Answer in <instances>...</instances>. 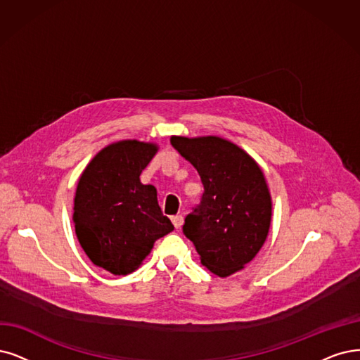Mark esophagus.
I'll list each match as a JSON object with an SVG mask.
<instances>
[{"label": "esophagus", "mask_w": 360, "mask_h": 360, "mask_svg": "<svg viewBox=\"0 0 360 360\" xmlns=\"http://www.w3.org/2000/svg\"><path fill=\"white\" fill-rule=\"evenodd\" d=\"M172 222L175 225V229H181L182 224H184V217L182 215H176V217H172Z\"/></svg>", "instance_id": "obj_1"}]
</instances>
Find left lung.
Masks as SVG:
<instances>
[{"instance_id": "8db88e82", "label": "left lung", "mask_w": 360, "mask_h": 360, "mask_svg": "<svg viewBox=\"0 0 360 360\" xmlns=\"http://www.w3.org/2000/svg\"><path fill=\"white\" fill-rule=\"evenodd\" d=\"M170 143L195 167L205 188L185 218L184 234L214 274L242 270L270 229L271 197L262 170L242 148L217 136H172Z\"/></svg>"}]
</instances>
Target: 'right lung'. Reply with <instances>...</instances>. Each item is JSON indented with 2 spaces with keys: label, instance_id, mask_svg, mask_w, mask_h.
I'll list each match as a JSON object with an SVG mask.
<instances>
[{
  "label": "right lung",
  "instance_id": "obj_1",
  "mask_svg": "<svg viewBox=\"0 0 360 360\" xmlns=\"http://www.w3.org/2000/svg\"><path fill=\"white\" fill-rule=\"evenodd\" d=\"M155 151V145L139 141L108 145L78 181V242L93 264L115 276L135 271L157 238L173 230L158 206L155 187L139 179Z\"/></svg>",
  "mask_w": 360,
  "mask_h": 360
}]
</instances>
